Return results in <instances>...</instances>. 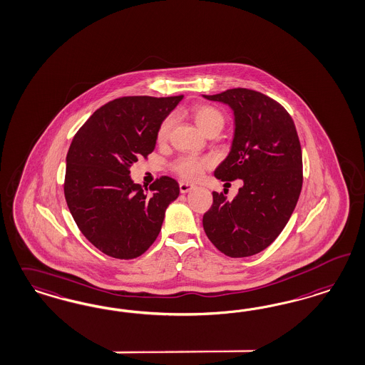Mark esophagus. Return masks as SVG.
Segmentation results:
<instances>
[{"instance_id":"obj_1","label":"esophagus","mask_w":365,"mask_h":365,"mask_svg":"<svg viewBox=\"0 0 365 365\" xmlns=\"http://www.w3.org/2000/svg\"><path fill=\"white\" fill-rule=\"evenodd\" d=\"M192 189H195V186H194V185H190L187 182H180V183H179L180 192H189V191H191Z\"/></svg>"}]
</instances>
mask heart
Returning a JSON list of instances; mask_svg holds the SVG:
<instances>
[{
    "label": "heart",
    "mask_w": 365,
    "mask_h": 365,
    "mask_svg": "<svg viewBox=\"0 0 365 365\" xmlns=\"http://www.w3.org/2000/svg\"><path fill=\"white\" fill-rule=\"evenodd\" d=\"M192 117L197 123V125L201 128L205 133H210L213 130L220 132L225 125V115L224 113L212 105H197L192 109ZM174 115L168 114L165 115L162 123L158 126L156 130V141L164 143L174 125ZM212 165V160L209 158H198L192 155H182L176 159L173 164V170L178 175L187 180L198 179L203 174V171Z\"/></svg>",
    "instance_id": "1"
}]
</instances>
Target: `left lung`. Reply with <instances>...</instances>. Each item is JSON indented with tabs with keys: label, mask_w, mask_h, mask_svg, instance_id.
Instances as JSON below:
<instances>
[{
	"label": "left lung",
	"mask_w": 365,
	"mask_h": 365,
	"mask_svg": "<svg viewBox=\"0 0 365 365\" xmlns=\"http://www.w3.org/2000/svg\"><path fill=\"white\" fill-rule=\"evenodd\" d=\"M227 103L235 113V138L217 179H242L235 200L213 191L203 229L214 247L229 257H247L271 245L289 222L301 194L303 171L297 128L275 100L250 88L205 96Z\"/></svg>",
	"instance_id": "obj_1"
}]
</instances>
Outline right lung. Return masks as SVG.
<instances>
[{
	"instance_id": "obj_1",
	"label": "right lung",
	"mask_w": 365,
	"mask_h": 365,
	"mask_svg": "<svg viewBox=\"0 0 365 365\" xmlns=\"http://www.w3.org/2000/svg\"><path fill=\"white\" fill-rule=\"evenodd\" d=\"M183 96L121 97L101 106L79 128L66 158L64 197L82 235L114 259L147 251L163 224L179 185L160 176L150 189L130 179V167L148 158L156 130Z\"/></svg>"
}]
</instances>
